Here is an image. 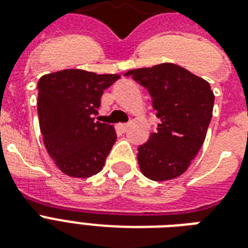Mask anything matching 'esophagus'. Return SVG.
<instances>
[{"instance_id":"34e87169","label":"esophagus","mask_w":248,"mask_h":248,"mask_svg":"<svg viewBox=\"0 0 248 248\" xmlns=\"http://www.w3.org/2000/svg\"><path fill=\"white\" fill-rule=\"evenodd\" d=\"M127 128H128V124H120V130L122 132L127 131Z\"/></svg>"}]
</instances>
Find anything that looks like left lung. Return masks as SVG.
<instances>
[{
	"mask_svg": "<svg viewBox=\"0 0 248 248\" xmlns=\"http://www.w3.org/2000/svg\"><path fill=\"white\" fill-rule=\"evenodd\" d=\"M124 76L148 90L161 121L157 131L138 148L141 172L155 181L180 176L206 139L215 101L211 86L172 63L132 69Z\"/></svg>",
	"mask_w": 248,
	"mask_h": 248,
	"instance_id": "left-lung-1",
	"label": "left lung"
}]
</instances>
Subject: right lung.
Masks as SVG:
<instances>
[{
	"mask_svg": "<svg viewBox=\"0 0 248 248\" xmlns=\"http://www.w3.org/2000/svg\"><path fill=\"white\" fill-rule=\"evenodd\" d=\"M118 78V75L64 69L38 81L37 112L44 144L68 176L90 177L103 170L117 134L112 124L93 116L103 91Z\"/></svg>",
	"mask_w": 248,
	"mask_h": 248,
	"instance_id": "right-lung-1",
	"label": "right lung"
}]
</instances>
